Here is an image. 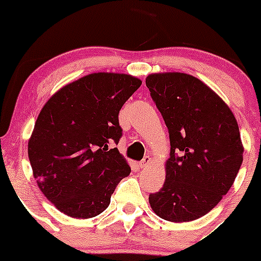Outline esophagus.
I'll return each instance as SVG.
<instances>
[{"label": "esophagus", "mask_w": 261, "mask_h": 261, "mask_svg": "<svg viewBox=\"0 0 261 261\" xmlns=\"http://www.w3.org/2000/svg\"><path fill=\"white\" fill-rule=\"evenodd\" d=\"M150 163H151V158H150V156H145V158H144L143 160H141L140 167H141V168H144V169H145V168L149 167Z\"/></svg>", "instance_id": "esophagus-1"}]
</instances>
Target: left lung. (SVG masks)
Wrapping results in <instances>:
<instances>
[{
	"label": "left lung",
	"mask_w": 261,
	"mask_h": 261,
	"mask_svg": "<svg viewBox=\"0 0 261 261\" xmlns=\"http://www.w3.org/2000/svg\"><path fill=\"white\" fill-rule=\"evenodd\" d=\"M146 87L170 139L164 186L150 194V207L170 222L194 221L217 206L243 164L238 121L213 89L191 74L151 73Z\"/></svg>",
	"instance_id": "8db88e82"
}]
</instances>
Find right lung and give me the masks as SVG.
Here are the masks:
<instances>
[{
    "label": "right lung",
    "mask_w": 261,
    "mask_h": 261,
    "mask_svg": "<svg viewBox=\"0 0 261 261\" xmlns=\"http://www.w3.org/2000/svg\"><path fill=\"white\" fill-rule=\"evenodd\" d=\"M123 73H91L65 84L46 101L29 139L33 175L58 211L92 218L109 207L131 168L117 147L118 112L141 86Z\"/></svg>",
    "instance_id": "obj_1"
}]
</instances>
